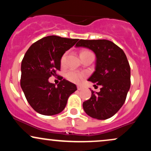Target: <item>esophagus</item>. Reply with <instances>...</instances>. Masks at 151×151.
<instances>
[{
  "mask_svg": "<svg viewBox=\"0 0 151 151\" xmlns=\"http://www.w3.org/2000/svg\"><path fill=\"white\" fill-rule=\"evenodd\" d=\"M77 89H78V90H81V89H82V86H77Z\"/></svg>",
  "mask_w": 151,
  "mask_h": 151,
  "instance_id": "esophagus-1",
  "label": "esophagus"
}]
</instances>
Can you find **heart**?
<instances>
[{"label":"heart","instance_id":"b5f03b06","mask_svg":"<svg viewBox=\"0 0 151 151\" xmlns=\"http://www.w3.org/2000/svg\"><path fill=\"white\" fill-rule=\"evenodd\" d=\"M89 53H91V52L88 51V50H82L80 53V56L83 55H86V54H89ZM65 58H66V53L62 55V58H61V65H63L65 64ZM83 77H84V74L81 72H78V71L72 70L68 71V72L66 73V78L68 79L69 81H72V82L74 83H78L81 81V79H82Z\"/></svg>","mask_w":151,"mask_h":151}]
</instances>
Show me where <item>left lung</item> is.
<instances>
[{"label":"left lung","mask_w":151,"mask_h":151,"mask_svg":"<svg viewBox=\"0 0 151 151\" xmlns=\"http://www.w3.org/2000/svg\"><path fill=\"white\" fill-rule=\"evenodd\" d=\"M76 47L89 48L95 53V71L88 81L101 86L99 92L91 91V98L83 102V109L93 119H109L121 108L131 86L127 58L122 49L107 40H80Z\"/></svg>","instance_id":"1"}]
</instances>
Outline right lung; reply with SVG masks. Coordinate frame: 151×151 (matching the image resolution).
<instances>
[{
    "mask_svg": "<svg viewBox=\"0 0 151 151\" xmlns=\"http://www.w3.org/2000/svg\"><path fill=\"white\" fill-rule=\"evenodd\" d=\"M78 39L56 35L45 37L31 45L22 60L20 86L29 104L37 113L52 116L65 108L69 96L77 86L66 80L58 86L48 79L60 70V60Z\"/></svg>",
    "mask_w": 151,
    "mask_h": 151,
    "instance_id": "right-lung-1",
    "label": "right lung"
}]
</instances>
